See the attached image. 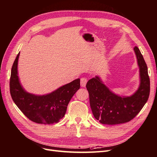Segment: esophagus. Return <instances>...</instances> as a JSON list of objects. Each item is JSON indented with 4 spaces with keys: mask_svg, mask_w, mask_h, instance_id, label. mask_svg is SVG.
Wrapping results in <instances>:
<instances>
[{
    "mask_svg": "<svg viewBox=\"0 0 157 157\" xmlns=\"http://www.w3.org/2000/svg\"><path fill=\"white\" fill-rule=\"evenodd\" d=\"M87 82V79L86 78H82L80 79V84H81L82 87H85L86 83Z\"/></svg>",
    "mask_w": 157,
    "mask_h": 157,
    "instance_id": "obj_1",
    "label": "esophagus"
}]
</instances>
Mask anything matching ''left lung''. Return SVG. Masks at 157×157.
<instances>
[{"label": "left lung", "mask_w": 157, "mask_h": 157, "mask_svg": "<svg viewBox=\"0 0 157 157\" xmlns=\"http://www.w3.org/2000/svg\"><path fill=\"white\" fill-rule=\"evenodd\" d=\"M139 67V89L130 97L113 94L98 76L86 84L90 107L94 117L102 124H117L130 121L136 117L147 101L150 94V79L147 66L137 46L134 48Z\"/></svg>", "instance_id": "obj_1"}]
</instances>
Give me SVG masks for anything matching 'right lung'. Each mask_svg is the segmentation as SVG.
Listing matches in <instances>:
<instances>
[{
	"instance_id": "obj_1",
	"label": "right lung",
	"mask_w": 157,
	"mask_h": 157,
	"mask_svg": "<svg viewBox=\"0 0 157 157\" xmlns=\"http://www.w3.org/2000/svg\"><path fill=\"white\" fill-rule=\"evenodd\" d=\"M20 52L13 63L10 79L12 99L22 113L32 121L41 124H53L63 117L68 103L80 87V79L66 84L49 94L36 95L28 93L20 83L18 76V60Z\"/></svg>"
}]
</instances>
